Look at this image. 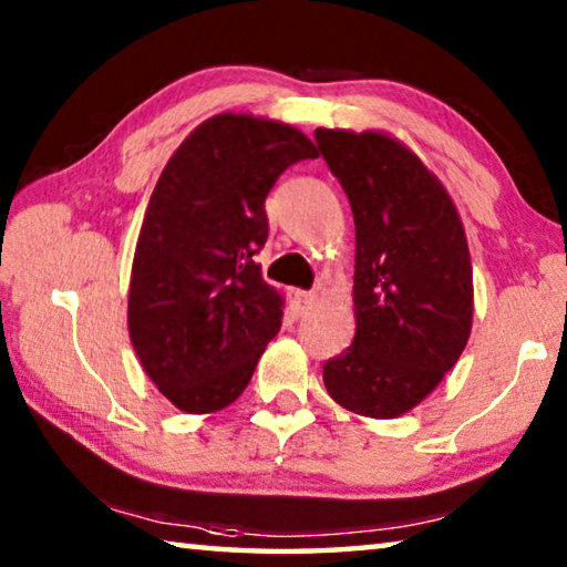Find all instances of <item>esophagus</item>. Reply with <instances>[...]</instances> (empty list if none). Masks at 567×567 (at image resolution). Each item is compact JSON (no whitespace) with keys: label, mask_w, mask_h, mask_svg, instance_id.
I'll return each mask as SVG.
<instances>
[{"label":"esophagus","mask_w":567,"mask_h":567,"mask_svg":"<svg viewBox=\"0 0 567 567\" xmlns=\"http://www.w3.org/2000/svg\"><path fill=\"white\" fill-rule=\"evenodd\" d=\"M315 305V295L305 290H295V312L305 315Z\"/></svg>","instance_id":"1"}]
</instances>
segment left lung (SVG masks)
I'll list each match as a JSON object with an SVG mask.
<instances>
[{
    "mask_svg": "<svg viewBox=\"0 0 567 567\" xmlns=\"http://www.w3.org/2000/svg\"><path fill=\"white\" fill-rule=\"evenodd\" d=\"M354 217L352 344L322 368L330 398L398 417L425 400L473 328V265L453 199L382 132L315 130Z\"/></svg>",
    "mask_w": 567,
    "mask_h": 567,
    "instance_id": "8db88e82",
    "label": "left lung"
}]
</instances>
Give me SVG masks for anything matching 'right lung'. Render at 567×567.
<instances>
[{"label": "right lung", "instance_id": "1", "mask_svg": "<svg viewBox=\"0 0 567 567\" xmlns=\"http://www.w3.org/2000/svg\"><path fill=\"white\" fill-rule=\"evenodd\" d=\"M318 150L290 124L215 114L182 142L152 192L134 249L127 324L152 382L203 415L235 402L282 328V295L255 255L265 199Z\"/></svg>", "mask_w": 567, "mask_h": 567}]
</instances>
